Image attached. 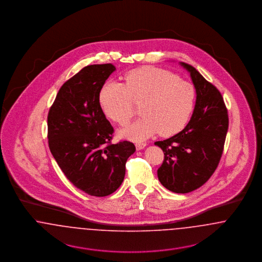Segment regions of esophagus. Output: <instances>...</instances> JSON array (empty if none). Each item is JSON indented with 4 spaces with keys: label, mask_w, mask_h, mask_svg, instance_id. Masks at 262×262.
<instances>
[{
    "label": "esophagus",
    "mask_w": 262,
    "mask_h": 262,
    "mask_svg": "<svg viewBox=\"0 0 262 262\" xmlns=\"http://www.w3.org/2000/svg\"><path fill=\"white\" fill-rule=\"evenodd\" d=\"M145 146H146V143H137V144H136L137 150L143 149Z\"/></svg>",
    "instance_id": "1"
}]
</instances>
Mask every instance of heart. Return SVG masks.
<instances>
[{
  "instance_id": "b5f03b06",
  "label": "heart",
  "mask_w": 262,
  "mask_h": 262,
  "mask_svg": "<svg viewBox=\"0 0 262 262\" xmlns=\"http://www.w3.org/2000/svg\"><path fill=\"white\" fill-rule=\"evenodd\" d=\"M124 80V84L106 82L99 93L103 112L119 125L129 122L134 103L140 104L142 117L122 129V137L142 141L158 132L162 137H171L187 125L195 99L194 88L189 82L153 67L133 70Z\"/></svg>"
}]
</instances>
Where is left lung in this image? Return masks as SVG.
Wrapping results in <instances>:
<instances>
[{"label": "left lung", "instance_id": "obj_1", "mask_svg": "<svg viewBox=\"0 0 262 262\" xmlns=\"http://www.w3.org/2000/svg\"><path fill=\"white\" fill-rule=\"evenodd\" d=\"M181 64L195 88L194 110L182 132L155 145L164 152L157 170L160 183L173 192L187 193L204 185L215 172L224 150L229 118L220 91L192 66Z\"/></svg>", "mask_w": 262, "mask_h": 262}]
</instances>
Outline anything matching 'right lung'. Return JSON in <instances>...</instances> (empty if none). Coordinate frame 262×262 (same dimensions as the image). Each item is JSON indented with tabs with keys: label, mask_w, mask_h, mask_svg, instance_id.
Returning <instances> with one entry per match:
<instances>
[{
	"label": "right lung",
	"mask_w": 262,
	"mask_h": 262,
	"mask_svg": "<svg viewBox=\"0 0 262 262\" xmlns=\"http://www.w3.org/2000/svg\"><path fill=\"white\" fill-rule=\"evenodd\" d=\"M115 70L112 63L83 68L62 84L48 113L52 155L68 180L93 196L119 188L136 151L130 141L113 144L114 128L100 105V90Z\"/></svg>",
	"instance_id": "right-lung-1"
}]
</instances>
